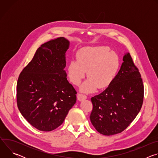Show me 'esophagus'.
<instances>
[{"label":"esophagus","instance_id":"34e87169","mask_svg":"<svg viewBox=\"0 0 158 158\" xmlns=\"http://www.w3.org/2000/svg\"><path fill=\"white\" fill-rule=\"evenodd\" d=\"M77 99L80 101H84L87 99V96L85 94H78Z\"/></svg>","mask_w":158,"mask_h":158}]
</instances>
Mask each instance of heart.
Wrapping results in <instances>:
<instances>
[{"mask_svg":"<svg viewBox=\"0 0 158 158\" xmlns=\"http://www.w3.org/2000/svg\"><path fill=\"white\" fill-rule=\"evenodd\" d=\"M76 60L68 64L67 73L70 81L79 85L85 77L88 79L82 85V91L93 92L98 87L104 89L110 85L120 67V59L113 51L106 46L85 47L76 54Z\"/></svg>","mask_w":158,"mask_h":158,"instance_id":"b5f03b06","label":"heart"}]
</instances>
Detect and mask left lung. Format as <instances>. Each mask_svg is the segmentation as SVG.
Listing matches in <instances>:
<instances>
[{"mask_svg": "<svg viewBox=\"0 0 158 158\" xmlns=\"http://www.w3.org/2000/svg\"><path fill=\"white\" fill-rule=\"evenodd\" d=\"M123 61L110 85L91 98L93 108L90 120L105 136L126 129L137 116L143 103V80L129 52L124 56Z\"/></svg>", "mask_w": 158, "mask_h": 158, "instance_id": "8db88e82", "label": "left lung"}]
</instances>
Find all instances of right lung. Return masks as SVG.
<instances>
[{
  "mask_svg": "<svg viewBox=\"0 0 158 158\" xmlns=\"http://www.w3.org/2000/svg\"><path fill=\"white\" fill-rule=\"evenodd\" d=\"M69 45L61 37L41 44L18 78V109L39 131H51L60 126L76 102L77 92L64 70Z\"/></svg>",
  "mask_w": 158,
  "mask_h": 158,
  "instance_id": "1",
  "label": "right lung"
}]
</instances>
